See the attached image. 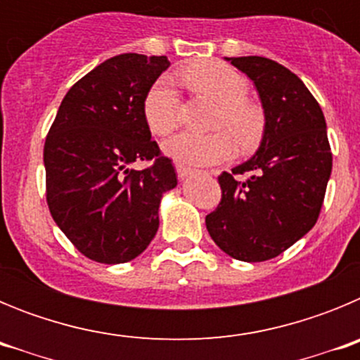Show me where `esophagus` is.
<instances>
[{
    "label": "esophagus",
    "mask_w": 360,
    "mask_h": 360,
    "mask_svg": "<svg viewBox=\"0 0 360 360\" xmlns=\"http://www.w3.org/2000/svg\"><path fill=\"white\" fill-rule=\"evenodd\" d=\"M176 173H178V178H187L191 176V174H195L196 171L191 169V167H186V165H178Z\"/></svg>",
    "instance_id": "obj_1"
}]
</instances>
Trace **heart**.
<instances>
[{
	"label": "heart",
	"instance_id": "heart-1",
	"mask_svg": "<svg viewBox=\"0 0 360 360\" xmlns=\"http://www.w3.org/2000/svg\"><path fill=\"white\" fill-rule=\"evenodd\" d=\"M182 77L195 94L218 103L211 128H227L235 136L225 129L207 135L178 133L162 144L165 157L180 165L202 167L231 158L236 151V142L240 148L256 144L262 135V115L245 101L247 82L236 70L218 61H200L184 70ZM142 113L148 128L155 135H167L180 124V97L169 77L158 79L149 88Z\"/></svg>",
	"mask_w": 360,
	"mask_h": 360
}]
</instances>
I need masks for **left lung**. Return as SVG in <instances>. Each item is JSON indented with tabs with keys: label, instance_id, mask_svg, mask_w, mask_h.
<instances>
[{
	"label": "left lung",
	"instance_id": "obj_1",
	"mask_svg": "<svg viewBox=\"0 0 360 360\" xmlns=\"http://www.w3.org/2000/svg\"><path fill=\"white\" fill-rule=\"evenodd\" d=\"M225 59L256 86L265 128L252 157L218 176L221 200L205 225L234 259L266 262L319 218L332 173L326 120L304 82L283 65L259 56Z\"/></svg>",
	"mask_w": 360,
	"mask_h": 360
}]
</instances>
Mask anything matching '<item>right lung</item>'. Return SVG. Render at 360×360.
Masks as SVG:
<instances>
[{
    "label": "right lung",
    "instance_id": "obj_1",
    "mask_svg": "<svg viewBox=\"0 0 360 360\" xmlns=\"http://www.w3.org/2000/svg\"><path fill=\"white\" fill-rule=\"evenodd\" d=\"M165 56L120 53L95 66L63 98L44 142L50 214L81 254L117 265L135 259L158 231L164 193L176 173L151 141L144 97ZM155 160L142 172L133 161Z\"/></svg>",
    "mask_w": 360,
    "mask_h": 360
}]
</instances>
